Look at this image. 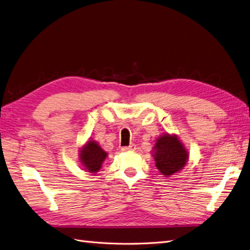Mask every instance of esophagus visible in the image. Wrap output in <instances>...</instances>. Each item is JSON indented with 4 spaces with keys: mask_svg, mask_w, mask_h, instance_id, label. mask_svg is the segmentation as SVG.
<instances>
[{
    "mask_svg": "<svg viewBox=\"0 0 250 250\" xmlns=\"http://www.w3.org/2000/svg\"><path fill=\"white\" fill-rule=\"evenodd\" d=\"M135 149H136V145L133 143L128 146H123V147H122V150H124V151H130V150H135Z\"/></svg>",
    "mask_w": 250,
    "mask_h": 250,
    "instance_id": "34e87169",
    "label": "esophagus"
}]
</instances>
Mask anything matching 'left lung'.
Returning a JSON list of instances; mask_svg holds the SVG:
<instances>
[{"instance_id":"1","label":"left lung","mask_w":250,"mask_h":250,"mask_svg":"<svg viewBox=\"0 0 250 250\" xmlns=\"http://www.w3.org/2000/svg\"><path fill=\"white\" fill-rule=\"evenodd\" d=\"M156 167L166 176H171L186 166L188 153L179 140L169 135L157 139L155 145Z\"/></svg>"}]
</instances>
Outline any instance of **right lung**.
Here are the masks:
<instances>
[{
    "label": "right lung",
    "instance_id": "obj_1",
    "mask_svg": "<svg viewBox=\"0 0 250 250\" xmlns=\"http://www.w3.org/2000/svg\"><path fill=\"white\" fill-rule=\"evenodd\" d=\"M106 157V151L103 150L95 141H90L82 149L81 153V160L83 163L84 168H87L91 173L99 171Z\"/></svg>",
    "mask_w": 250,
    "mask_h": 250
}]
</instances>
